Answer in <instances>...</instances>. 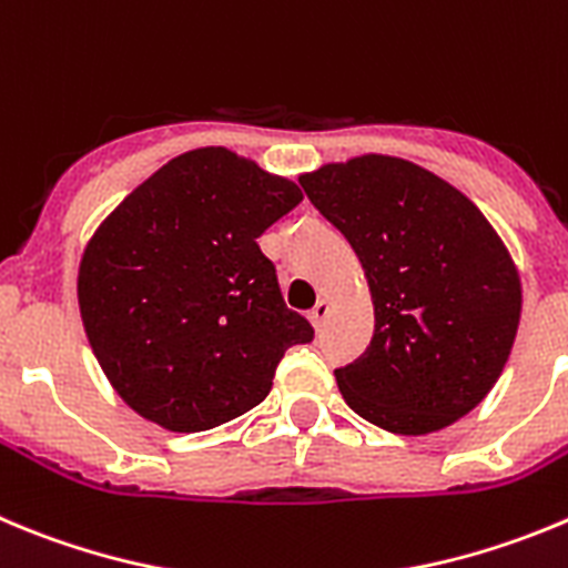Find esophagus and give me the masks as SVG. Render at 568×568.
Masks as SVG:
<instances>
[{
	"label": "esophagus",
	"instance_id": "esophagus-1",
	"mask_svg": "<svg viewBox=\"0 0 568 568\" xmlns=\"http://www.w3.org/2000/svg\"><path fill=\"white\" fill-rule=\"evenodd\" d=\"M329 312H332L329 298H321L318 304H315V306H312V310H310L312 326H315V329H321V326H324V321L329 318Z\"/></svg>",
	"mask_w": 568,
	"mask_h": 568
}]
</instances>
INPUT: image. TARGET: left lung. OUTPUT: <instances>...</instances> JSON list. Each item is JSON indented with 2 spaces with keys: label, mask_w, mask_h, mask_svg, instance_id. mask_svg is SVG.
I'll return each instance as SVG.
<instances>
[{
  "label": "left lung",
  "mask_w": 568,
  "mask_h": 568,
  "mask_svg": "<svg viewBox=\"0 0 568 568\" xmlns=\"http://www.w3.org/2000/svg\"><path fill=\"white\" fill-rule=\"evenodd\" d=\"M301 189L348 239L372 290V343L335 368L348 408L403 436L470 414L501 377L521 321V278L485 213L386 154L321 165Z\"/></svg>",
  "instance_id": "left-lung-1"
}]
</instances>
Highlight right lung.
Here are the masks:
<instances>
[{
    "instance_id": "obj_1",
    "label": "right lung",
    "mask_w": 568,
    "mask_h": 568,
    "mask_svg": "<svg viewBox=\"0 0 568 568\" xmlns=\"http://www.w3.org/2000/svg\"><path fill=\"white\" fill-rule=\"evenodd\" d=\"M304 200L222 145L169 160L109 213L83 250L78 306L112 388L176 430L256 408L275 366L315 329L287 310L256 239Z\"/></svg>"
}]
</instances>
